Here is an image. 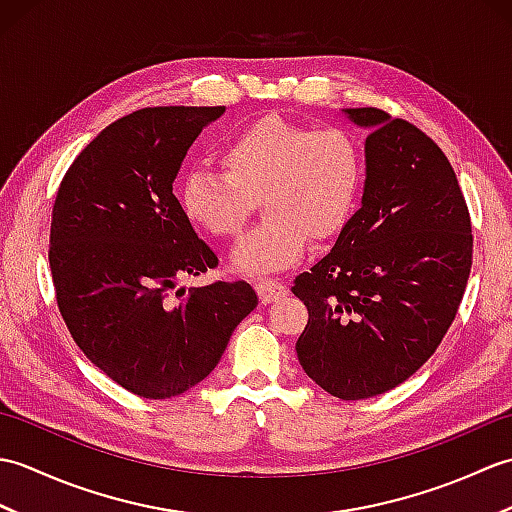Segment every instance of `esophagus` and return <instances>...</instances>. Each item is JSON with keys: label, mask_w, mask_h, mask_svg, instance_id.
<instances>
[{"label": "esophagus", "mask_w": 512, "mask_h": 512, "mask_svg": "<svg viewBox=\"0 0 512 512\" xmlns=\"http://www.w3.org/2000/svg\"><path fill=\"white\" fill-rule=\"evenodd\" d=\"M255 290L259 299H262V303H270V301H277L286 295V286L281 284V281L277 279H268V277H262L255 281Z\"/></svg>", "instance_id": "obj_1"}]
</instances>
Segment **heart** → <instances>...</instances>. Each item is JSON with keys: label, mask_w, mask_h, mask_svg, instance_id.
<instances>
[{"label": "heart", "mask_w": 512, "mask_h": 512, "mask_svg": "<svg viewBox=\"0 0 512 512\" xmlns=\"http://www.w3.org/2000/svg\"><path fill=\"white\" fill-rule=\"evenodd\" d=\"M222 173L191 171L180 209L202 233L231 239L244 231L255 202L264 224L233 253L246 275L284 270L306 253L308 239L330 242L350 222L363 187L365 160L354 134L270 114L244 125L220 151Z\"/></svg>", "instance_id": "obj_1"}]
</instances>
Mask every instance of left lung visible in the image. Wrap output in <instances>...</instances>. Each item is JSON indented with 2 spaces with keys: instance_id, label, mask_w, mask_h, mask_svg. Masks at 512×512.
Wrapping results in <instances>:
<instances>
[{
  "instance_id": "left-lung-1",
  "label": "left lung",
  "mask_w": 512,
  "mask_h": 512,
  "mask_svg": "<svg viewBox=\"0 0 512 512\" xmlns=\"http://www.w3.org/2000/svg\"><path fill=\"white\" fill-rule=\"evenodd\" d=\"M343 112L369 129L361 209L292 292L308 308L303 372L361 400L405 383L438 350L469 281L473 235L451 162L427 134L376 107Z\"/></svg>"
}]
</instances>
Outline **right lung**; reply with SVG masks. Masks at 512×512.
<instances>
[{"mask_svg": "<svg viewBox=\"0 0 512 512\" xmlns=\"http://www.w3.org/2000/svg\"><path fill=\"white\" fill-rule=\"evenodd\" d=\"M226 107H145L105 127L70 165L52 209L50 270L74 343L149 400L209 376L257 308L246 281L171 290L217 266L173 195L184 156Z\"/></svg>", "mask_w": 512, "mask_h": 512, "instance_id": "right-lung-1", "label": "right lung"}]
</instances>
